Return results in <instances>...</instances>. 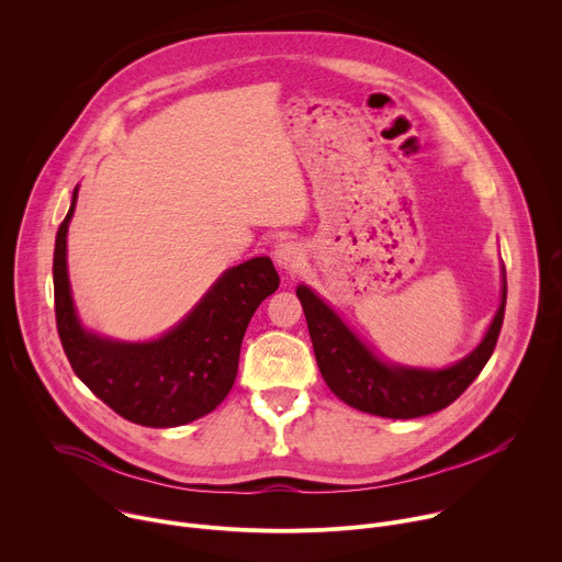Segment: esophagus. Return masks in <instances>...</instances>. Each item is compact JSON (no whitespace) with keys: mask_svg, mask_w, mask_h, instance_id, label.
<instances>
[{"mask_svg":"<svg viewBox=\"0 0 562 562\" xmlns=\"http://www.w3.org/2000/svg\"><path fill=\"white\" fill-rule=\"evenodd\" d=\"M273 258L280 269L293 271L302 265V247L297 243H280V245H276Z\"/></svg>","mask_w":562,"mask_h":562,"instance_id":"1","label":"esophagus"}]
</instances>
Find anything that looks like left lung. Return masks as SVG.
Listing matches in <instances>:
<instances>
[{
	"label": "left lung",
	"instance_id": "8db88e82",
	"mask_svg": "<svg viewBox=\"0 0 562 562\" xmlns=\"http://www.w3.org/2000/svg\"><path fill=\"white\" fill-rule=\"evenodd\" d=\"M295 293L302 302L319 373L329 389L353 409L393 420H409L449 407L483 371L503 329L507 278H503V302L485 340L464 360L440 371L380 362L311 289L297 286Z\"/></svg>",
	"mask_w": 562,
	"mask_h": 562
}]
</instances>
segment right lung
<instances>
[{
    "mask_svg": "<svg viewBox=\"0 0 562 562\" xmlns=\"http://www.w3.org/2000/svg\"><path fill=\"white\" fill-rule=\"evenodd\" d=\"M75 202L77 187L53 254L55 323L75 375L117 416L142 427H180L211 414L235 382L239 347L256 308L280 286L271 258L228 269L165 338L142 345L104 340L79 327L72 308L66 231Z\"/></svg>",
    "mask_w": 562,
    "mask_h": 562,
    "instance_id": "right-lung-1",
    "label": "right lung"
}]
</instances>
